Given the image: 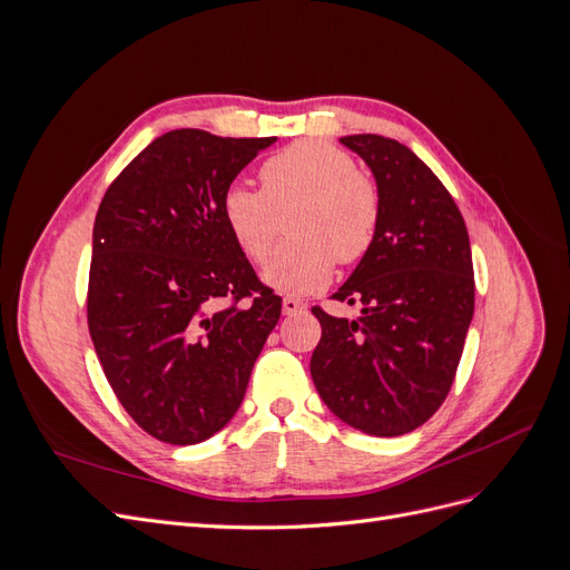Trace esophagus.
<instances>
[{
	"label": "esophagus",
	"mask_w": 570,
	"mask_h": 570,
	"mask_svg": "<svg viewBox=\"0 0 570 570\" xmlns=\"http://www.w3.org/2000/svg\"><path fill=\"white\" fill-rule=\"evenodd\" d=\"M304 308H306V304L297 297H285L283 299V314H299V312H304Z\"/></svg>",
	"instance_id": "obj_1"
}]
</instances>
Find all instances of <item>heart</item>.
<instances>
[{
  "label": "heart",
  "instance_id": "b5f03b06",
  "mask_svg": "<svg viewBox=\"0 0 570 570\" xmlns=\"http://www.w3.org/2000/svg\"><path fill=\"white\" fill-rule=\"evenodd\" d=\"M262 189L230 185L220 199L223 220L249 262L264 264L287 220L292 237L273 254L264 281L285 295H308L333 278L335 262L364 256L381 223V195L347 151L302 140L264 161Z\"/></svg>",
  "mask_w": 570,
  "mask_h": 570
}]
</instances>
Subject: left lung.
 Returning a JSON list of instances; mask_svg holds the SVG:
<instances>
[{"label": "left lung", "mask_w": 570, "mask_h": 570, "mask_svg": "<svg viewBox=\"0 0 570 570\" xmlns=\"http://www.w3.org/2000/svg\"><path fill=\"white\" fill-rule=\"evenodd\" d=\"M340 142L373 170L381 223L333 295L358 302L361 316L312 308L323 327L312 377L340 421L396 438L433 416L454 383L475 304L469 230L446 187L409 147L383 135Z\"/></svg>", "instance_id": "8db88e82"}]
</instances>
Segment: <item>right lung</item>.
Masks as SVG:
<instances>
[{
	"instance_id": "1",
	"label": "right lung",
	"mask_w": 570,
	"mask_h": 570,
	"mask_svg": "<svg viewBox=\"0 0 570 570\" xmlns=\"http://www.w3.org/2000/svg\"><path fill=\"white\" fill-rule=\"evenodd\" d=\"M273 142L170 130L99 204L90 337L118 402L161 442H204L235 416L281 318L283 299L256 278L220 214L223 193Z\"/></svg>"
}]
</instances>
